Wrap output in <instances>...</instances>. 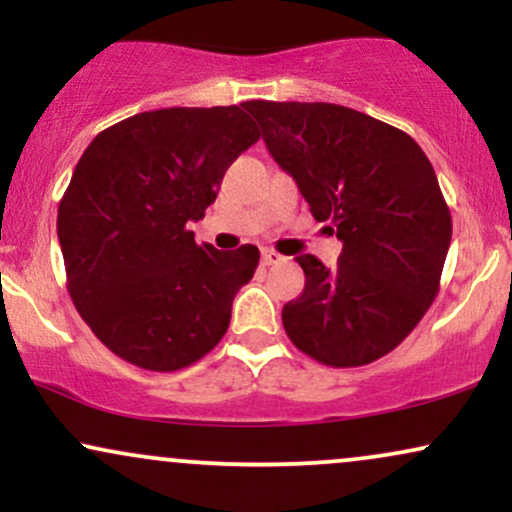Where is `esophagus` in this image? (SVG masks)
Returning a JSON list of instances; mask_svg holds the SVG:
<instances>
[{
	"instance_id": "obj_1",
	"label": "esophagus",
	"mask_w": 512,
	"mask_h": 512,
	"mask_svg": "<svg viewBox=\"0 0 512 512\" xmlns=\"http://www.w3.org/2000/svg\"><path fill=\"white\" fill-rule=\"evenodd\" d=\"M281 260H284V257H281L279 252H274V250H262V264H264V267H272V264H279Z\"/></svg>"
}]
</instances>
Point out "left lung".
<instances>
[{
  "label": "left lung",
  "mask_w": 512,
  "mask_h": 512,
  "mask_svg": "<svg viewBox=\"0 0 512 512\" xmlns=\"http://www.w3.org/2000/svg\"><path fill=\"white\" fill-rule=\"evenodd\" d=\"M269 154L342 240L327 269L296 262L305 289L281 310L296 349L332 368H356L409 337L440 291L450 209L421 146L402 129L334 103L250 101Z\"/></svg>",
  "instance_id": "left-lung-1"
}]
</instances>
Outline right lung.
I'll return each instance as SVG.
<instances>
[{"instance_id": "right-lung-1", "label": "right lung", "mask_w": 512, "mask_h": 512, "mask_svg": "<svg viewBox=\"0 0 512 512\" xmlns=\"http://www.w3.org/2000/svg\"><path fill=\"white\" fill-rule=\"evenodd\" d=\"M260 139L238 105L163 108L103 129L57 211L67 291L115 356L173 373L207 356L260 262L255 245L195 243L223 175Z\"/></svg>"}]
</instances>
